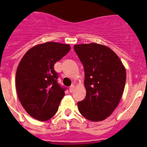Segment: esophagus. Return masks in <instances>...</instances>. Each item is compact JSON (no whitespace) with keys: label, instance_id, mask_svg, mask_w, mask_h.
Returning <instances> with one entry per match:
<instances>
[{"label":"esophagus","instance_id":"obj_1","mask_svg":"<svg viewBox=\"0 0 147 147\" xmlns=\"http://www.w3.org/2000/svg\"><path fill=\"white\" fill-rule=\"evenodd\" d=\"M74 89H75V86H74V85L70 86V87L69 88V92H72L74 91Z\"/></svg>","mask_w":147,"mask_h":147}]
</instances>
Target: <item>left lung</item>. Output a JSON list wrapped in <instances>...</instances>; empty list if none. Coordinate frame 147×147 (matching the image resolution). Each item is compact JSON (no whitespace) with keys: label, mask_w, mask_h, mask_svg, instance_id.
I'll return each instance as SVG.
<instances>
[{"label":"left lung","mask_w":147,"mask_h":147,"mask_svg":"<svg viewBox=\"0 0 147 147\" xmlns=\"http://www.w3.org/2000/svg\"><path fill=\"white\" fill-rule=\"evenodd\" d=\"M84 65L86 89L78 103L79 112L92 121L109 117L119 104L124 90L126 69L118 56L109 47L95 43L74 46Z\"/></svg>","instance_id":"1"}]
</instances>
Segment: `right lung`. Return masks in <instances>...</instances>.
Instances as JSON below:
<instances>
[{
	"label": "right lung",
	"instance_id": "obj_1",
	"mask_svg": "<svg viewBox=\"0 0 147 147\" xmlns=\"http://www.w3.org/2000/svg\"><path fill=\"white\" fill-rule=\"evenodd\" d=\"M68 44L47 42L28 50L16 72L18 96L29 115L45 121L55 115L66 87L58 83L54 65L70 50Z\"/></svg>",
	"mask_w": 147,
	"mask_h": 147
}]
</instances>
